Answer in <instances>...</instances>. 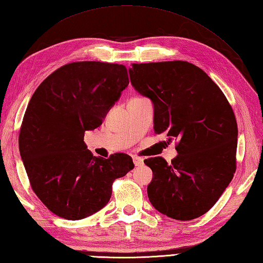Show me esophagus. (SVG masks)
Listing matches in <instances>:
<instances>
[{
	"mask_svg": "<svg viewBox=\"0 0 263 263\" xmlns=\"http://www.w3.org/2000/svg\"><path fill=\"white\" fill-rule=\"evenodd\" d=\"M132 158H133V163H135L136 166H141L143 164V159L138 157V156H133Z\"/></svg>",
	"mask_w": 263,
	"mask_h": 263,
	"instance_id": "34e87169",
	"label": "esophagus"
}]
</instances>
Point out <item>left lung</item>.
Instances as JSON below:
<instances>
[{
    "label": "left lung",
    "instance_id": "obj_1",
    "mask_svg": "<svg viewBox=\"0 0 263 263\" xmlns=\"http://www.w3.org/2000/svg\"><path fill=\"white\" fill-rule=\"evenodd\" d=\"M128 73L136 90L154 103L155 133L175 140L178 153L171 164L144 159L153 171L150 202L173 219H195L214 206L235 174L232 106L211 78L186 61L133 63Z\"/></svg>",
    "mask_w": 263,
    "mask_h": 263
}]
</instances>
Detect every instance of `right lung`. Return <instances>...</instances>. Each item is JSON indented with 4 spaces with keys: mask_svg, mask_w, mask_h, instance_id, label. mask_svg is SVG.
Returning <instances> with one entry per match:
<instances>
[{
    "mask_svg": "<svg viewBox=\"0 0 263 263\" xmlns=\"http://www.w3.org/2000/svg\"><path fill=\"white\" fill-rule=\"evenodd\" d=\"M127 85L123 64L82 61L55 70L33 92L19 150L32 191L57 216L79 220L97 212L113 182L135 167L126 154L96 157L83 142Z\"/></svg>",
    "mask_w": 263,
    "mask_h": 263,
    "instance_id": "right-lung-1",
    "label": "right lung"
}]
</instances>
